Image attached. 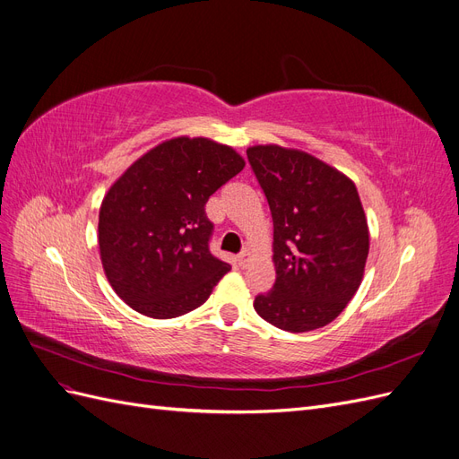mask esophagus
Instances as JSON below:
<instances>
[{
	"mask_svg": "<svg viewBox=\"0 0 459 459\" xmlns=\"http://www.w3.org/2000/svg\"><path fill=\"white\" fill-rule=\"evenodd\" d=\"M248 260H251V253H248V251H243L239 256H238V262H239V266L241 268H245L247 266V262Z\"/></svg>",
	"mask_w": 459,
	"mask_h": 459,
	"instance_id": "esophagus-1",
	"label": "esophagus"
}]
</instances>
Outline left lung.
<instances>
[{"label": "left lung", "instance_id": "left-lung-1", "mask_svg": "<svg viewBox=\"0 0 459 459\" xmlns=\"http://www.w3.org/2000/svg\"><path fill=\"white\" fill-rule=\"evenodd\" d=\"M273 220L272 290L256 314L290 333L331 324L362 283L369 230L349 176L310 152L280 145L247 149Z\"/></svg>", "mask_w": 459, "mask_h": 459}]
</instances>
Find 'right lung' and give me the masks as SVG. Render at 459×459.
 Returning <instances> with one entry per match:
<instances>
[{"label":"right lung","mask_w":459,"mask_h":459,"mask_svg":"<svg viewBox=\"0 0 459 459\" xmlns=\"http://www.w3.org/2000/svg\"><path fill=\"white\" fill-rule=\"evenodd\" d=\"M245 169L230 145L172 137L147 151L105 193L97 241L107 280L130 308L184 316L211 297L230 264L208 251V197Z\"/></svg>","instance_id":"obj_1"}]
</instances>
